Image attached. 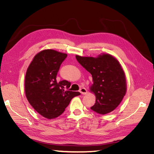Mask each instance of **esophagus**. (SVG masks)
<instances>
[{
	"instance_id": "esophagus-1",
	"label": "esophagus",
	"mask_w": 154,
	"mask_h": 154,
	"mask_svg": "<svg viewBox=\"0 0 154 154\" xmlns=\"http://www.w3.org/2000/svg\"><path fill=\"white\" fill-rule=\"evenodd\" d=\"M80 92H81L82 94H86L87 93V90L85 88L82 87V88H81L80 89Z\"/></svg>"
}]
</instances>
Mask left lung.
Segmentation results:
<instances>
[{
  "label": "left lung",
  "instance_id": "1",
  "mask_svg": "<svg viewBox=\"0 0 154 154\" xmlns=\"http://www.w3.org/2000/svg\"><path fill=\"white\" fill-rule=\"evenodd\" d=\"M76 58L92 77L90 91L94 93L96 99L91 109L100 114L113 111L127 91L125 74L118 60L109 54L99 55L97 58L76 55Z\"/></svg>",
  "mask_w": 154,
  "mask_h": 154
}]
</instances>
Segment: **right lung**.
<instances>
[{
  "instance_id": "obj_1",
  "label": "right lung",
  "mask_w": 154,
  "mask_h": 154,
  "mask_svg": "<svg viewBox=\"0 0 154 154\" xmlns=\"http://www.w3.org/2000/svg\"><path fill=\"white\" fill-rule=\"evenodd\" d=\"M67 57L66 53L53 49H45L35 56L25 78V92L33 109L43 117L53 119L65 111L79 92L69 91L71 83L58 82L57 76L62 63Z\"/></svg>"
}]
</instances>
